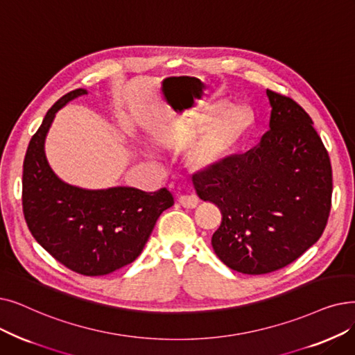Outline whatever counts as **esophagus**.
Returning <instances> with one entry per match:
<instances>
[{
	"label": "esophagus",
	"mask_w": 355,
	"mask_h": 355,
	"mask_svg": "<svg viewBox=\"0 0 355 355\" xmlns=\"http://www.w3.org/2000/svg\"><path fill=\"white\" fill-rule=\"evenodd\" d=\"M178 203L182 207H187V209H194L198 205V198L194 194H184L178 197Z\"/></svg>",
	"instance_id": "34e87169"
}]
</instances>
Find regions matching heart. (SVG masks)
Masks as SVG:
<instances>
[{
    "instance_id": "heart-1",
    "label": "heart",
    "mask_w": 355,
    "mask_h": 355,
    "mask_svg": "<svg viewBox=\"0 0 355 355\" xmlns=\"http://www.w3.org/2000/svg\"><path fill=\"white\" fill-rule=\"evenodd\" d=\"M252 113L246 105L234 104L223 109L207 126L190 153L191 164L198 169H210L234 153L246 132L252 126ZM189 130V126H186ZM148 152V150H146Z\"/></svg>"
}]
</instances>
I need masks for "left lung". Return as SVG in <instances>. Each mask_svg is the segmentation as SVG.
Instances as JSON below:
<instances>
[{"instance_id":"1","label":"left lung","mask_w":355,"mask_h":355,"mask_svg":"<svg viewBox=\"0 0 355 355\" xmlns=\"http://www.w3.org/2000/svg\"><path fill=\"white\" fill-rule=\"evenodd\" d=\"M268 132L242 155L197 173V196L222 211L211 246L242 274H267L318 242L331 210L332 169L313 121L288 97L266 91Z\"/></svg>"}]
</instances>
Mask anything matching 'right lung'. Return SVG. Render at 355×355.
<instances>
[{"mask_svg":"<svg viewBox=\"0 0 355 355\" xmlns=\"http://www.w3.org/2000/svg\"><path fill=\"white\" fill-rule=\"evenodd\" d=\"M85 94L78 88L60 97L30 141L23 164V211L30 232L56 261L94 277L133 263L174 198L166 189H81L53 173L44 153L46 136L56 113Z\"/></svg>","mask_w":355,"mask_h":355,"instance_id":"add662e5","label":"right lung"}]
</instances>
